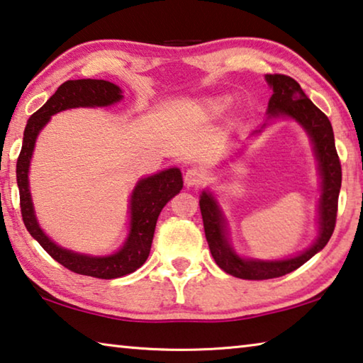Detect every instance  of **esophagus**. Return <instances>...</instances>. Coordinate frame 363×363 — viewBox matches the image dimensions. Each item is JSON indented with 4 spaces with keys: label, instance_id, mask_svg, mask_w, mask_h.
Listing matches in <instances>:
<instances>
[{
    "label": "esophagus",
    "instance_id": "34e87169",
    "mask_svg": "<svg viewBox=\"0 0 363 363\" xmlns=\"http://www.w3.org/2000/svg\"><path fill=\"white\" fill-rule=\"evenodd\" d=\"M204 180H206V174H204V172H201V170H198V169H189V170H186V174H185V185H186L188 188L203 185Z\"/></svg>",
    "mask_w": 363,
    "mask_h": 363
}]
</instances>
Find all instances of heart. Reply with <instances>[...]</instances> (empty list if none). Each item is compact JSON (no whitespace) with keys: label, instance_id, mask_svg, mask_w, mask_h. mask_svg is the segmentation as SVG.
Returning a JSON list of instances; mask_svg holds the SVG:
<instances>
[{"label":"heart","instance_id":"heart-1","mask_svg":"<svg viewBox=\"0 0 363 363\" xmlns=\"http://www.w3.org/2000/svg\"><path fill=\"white\" fill-rule=\"evenodd\" d=\"M231 106V98L220 94V96L207 98L203 104H201V114L207 118H216L218 116L225 114Z\"/></svg>","mask_w":363,"mask_h":363}]
</instances>
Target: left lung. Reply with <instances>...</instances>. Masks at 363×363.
Returning <instances> with one entry per match:
<instances>
[{
	"mask_svg": "<svg viewBox=\"0 0 363 363\" xmlns=\"http://www.w3.org/2000/svg\"><path fill=\"white\" fill-rule=\"evenodd\" d=\"M265 80L273 90L272 98L269 99V108H267V122L257 130H252L251 136L264 132L269 121H280V118H291L304 128L311 138L313 154L318 162V235L311 247L293 257L275 260L241 257L231 246L228 222L220 204L213 193L204 189L199 196V207L212 257L223 272L242 280H269V278L283 277L299 269L308 259L322 251L335 230L337 198H340L341 189V164L328 117L306 96L299 83L291 77L267 74Z\"/></svg>",
	"mask_w": 363,
	"mask_h": 363,
	"instance_id": "obj_1",
	"label": "left lung"
}]
</instances>
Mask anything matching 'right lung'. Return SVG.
I'll use <instances>...</instances> for the list:
<instances>
[{
  "mask_svg": "<svg viewBox=\"0 0 363 363\" xmlns=\"http://www.w3.org/2000/svg\"><path fill=\"white\" fill-rule=\"evenodd\" d=\"M122 98L123 94L121 86L108 80L82 79L64 82L56 93L28 118L27 127L23 130L22 150L16 167L22 220L26 223L28 233L40 242V246L56 262L64 265L65 269L79 273V275L103 278V280L128 275L146 262L151 251L159 213L183 188L180 169L172 167L160 170L157 174L140 178L136 182L128 203L130 222L127 238L116 252L108 255H90L65 249L56 245L41 230L32 203L28 169H30L35 143H37L40 132L51 121L52 116L65 109L106 108V106L118 103Z\"/></svg>",
  "mask_w": 363,
  "mask_h": 363,
  "instance_id": "add662e5",
  "label": "right lung"
}]
</instances>
